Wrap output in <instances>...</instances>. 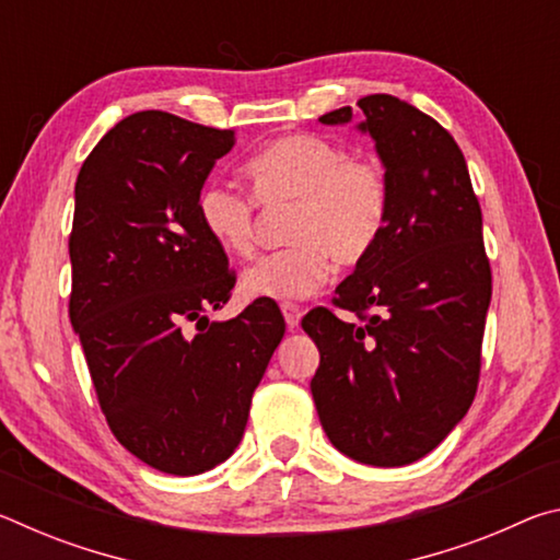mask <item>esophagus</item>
Segmentation results:
<instances>
[{"label":"esophagus","mask_w":560,"mask_h":560,"mask_svg":"<svg viewBox=\"0 0 560 560\" xmlns=\"http://www.w3.org/2000/svg\"><path fill=\"white\" fill-rule=\"evenodd\" d=\"M281 314H283V318H287V326H289L291 330L299 326V320H301V308L296 306V303H291V301L281 303Z\"/></svg>","instance_id":"34e87169"}]
</instances>
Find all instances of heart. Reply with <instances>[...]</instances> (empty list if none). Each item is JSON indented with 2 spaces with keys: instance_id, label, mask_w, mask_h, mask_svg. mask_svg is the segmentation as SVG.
Returning a JSON list of instances; mask_svg holds the SVG:
<instances>
[{
  "instance_id": "1",
  "label": "heart",
  "mask_w": 560,
  "mask_h": 560,
  "mask_svg": "<svg viewBox=\"0 0 560 560\" xmlns=\"http://www.w3.org/2000/svg\"><path fill=\"white\" fill-rule=\"evenodd\" d=\"M244 173L264 207L291 205L283 249L264 254L242 277L254 299H306L328 279L330 264L355 267L371 257L390 217V183L375 158L314 132H291L246 160ZM257 203L224 183L197 197L205 234L230 257L254 249Z\"/></svg>"
}]
</instances>
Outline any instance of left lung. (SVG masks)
Listing matches in <instances>:
<instances>
[{"instance_id":"8db88e82","label":"left lung","mask_w":560,"mask_h":560,"mask_svg":"<svg viewBox=\"0 0 560 560\" xmlns=\"http://www.w3.org/2000/svg\"><path fill=\"white\" fill-rule=\"evenodd\" d=\"M390 183V217L371 257L336 289L340 320L314 308L301 326L318 346L311 393L328 440L373 467L430 454L477 395L491 269L481 210L454 138L387 93L358 101ZM350 106L318 120L343 126Z\"/></svg>"}]
</instances>
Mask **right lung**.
I'll return each mask as SVG.
<instances>
[{"label": "right lung", "mask_w": 560, "mask_h": 560, "mask_svg": "<svg viewBox=\"0 0 560 560\" xmlns=\"http://www.w3.org/2000/svg\"><path fill=\"white\" fill-rule=\"evenodd\" d=\"M232 148L234 130L140 110L98 140L75 179L71 326L110 432L175 477L236 450L287 330L271 299L207 318L230 301L234 273L197 197Z\"/></svg>", "instance_id": "right-lung-1"}]
</instances>
